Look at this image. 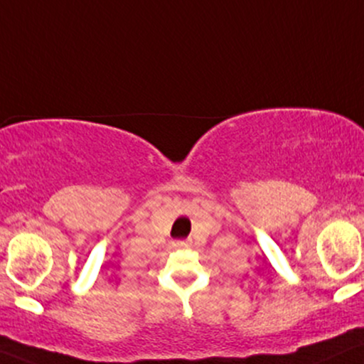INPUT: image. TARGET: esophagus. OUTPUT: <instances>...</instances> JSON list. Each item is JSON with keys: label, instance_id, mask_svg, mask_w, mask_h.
<instances>
[{"label": "esophagus", "instance_id": "obj_1", "mask_svg": "<svg viewBox=\"0 0 364 364\" xmlns=\"http://www.w3.org/2000/svg\"><path fill=\"white\" fill-rule=\"evenodd\" d=\"M186 246H189V240L173 241V248H186Z\"/></svg>", "mask_w": 364, "mask_h": 364}]
</instances>
